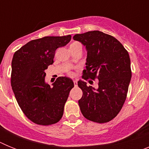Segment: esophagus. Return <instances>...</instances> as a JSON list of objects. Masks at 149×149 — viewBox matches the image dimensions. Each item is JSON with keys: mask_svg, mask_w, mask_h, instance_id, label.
I'll list each match as a JSON object with an SVG mask.
<instances>
[{"mask_svg": "<svg viewBox=\"0 0 149 149\" xmlns=\"http://www.w3.org/2000/svg\"><path fill=\"white\" fill-rule=\"evenodd\" d=\"M74 86H77V81H76V80H74Z\"/></svg>", "mask_w": 149, "mask_h": 149, "instance_id": "34e87169", "label": "esophagus"}]
</instances>
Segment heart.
I'll list each match as a JSON object with an SVG mask.
<instances>
[{
  "label": "heart",
  "instance_id": "1",
  "mask_svg": "<svg viewBox=\"0 0 149 149\" xmlns=\"http://www.w3.org/2000/svg\"><path fill=\"white\" fill-rule=\"evenodd\" d=\"M77 44H80V43H78V42H73V43H72V44H71V45H77ZM68 74L69 76H73L74 75L73 72H68Z\"/></svg>",
  "mask_w": 149,
  "mask_h": 149
}]
</instances>
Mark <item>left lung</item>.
<instances>
[{"label":"left lung","instance_id":"8db88e82","mask_svg":"<svg viewBox=\"0 0 149 149\" xmlns=\"http://www.w3.org/2000/svg\"><path fill=\"white\" fill-rule=\"evenodd\" d=\"M73 39L86 46L87 51L84 81L77 82L83 92L78 101L81 113L92 122H110L122 110L127 97L131 78L128 52L115 37L98 30L76 34ZM95 78L99 80L97 90L85 82Z\"/></svg>","mask_w":149,"mask_h":149}]
</instances>
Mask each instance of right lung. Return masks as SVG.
<instances>
[{
	"mask_svg": "<svg viewBox=\"0 0 149 149\" xmlns=\"http://www.w3.org/2000/svg\"><path fill=\"white\" fill-rule=\"evenodd\" d=\"M71 35L45 36L30 41L15 51L12 60L11 86L24 115L35 124L50 125L58 122L71 89L72 79L59 77L53 86L45 82L55 51L66 45Z\"/></svg>",
	"mask_w": 149,
	"mask_h": 149,
	"instance_id": "1",
	"label": "right lung"
}]
</instances>
